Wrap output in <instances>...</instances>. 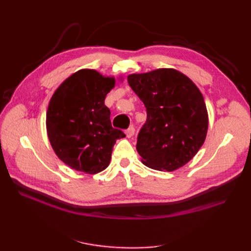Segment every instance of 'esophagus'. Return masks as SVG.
<instances>
[{
  "mask_svg": "<svg viewBox=\"0 0 251 251\" xmlns=\"http://www.w3.org/2000/svg\"><path fill=\"white\" fill-rule=\"evenodd\" d=\"M134 133H135V128H134V126H131L128 127L127 130L126 131V137H127V138H131L132 136L134 135Z\"/></svg>",
  "mask_w": 251,
  "mask_h": 251,
  "instance_id": "34e87169",
  "label": "esophagus"
}]
</instances>
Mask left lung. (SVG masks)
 Instances as JSON below:
<instances>
[{
	"label": "left lung",
	"mask_w": 251,
	"mask_h": 251,
	"mask_svg": "<svg viewBox=\"0 0 251 251\" xmlns=\"http://www.w3.org/2000/svg\"><path fill=\"white\" fill-rule=\"evenodd\" d=\"M127 82L147 109L136 144L142 163L168 172L185 165L207 133L208 116L200 90L175 69L131 74Z\"/></svg>",
	"instance_id": "8db88e82"
}]
</instances>
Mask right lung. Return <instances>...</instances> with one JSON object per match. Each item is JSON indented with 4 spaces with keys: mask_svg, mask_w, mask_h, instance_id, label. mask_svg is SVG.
Masks as SVG:
<instances>
[{
    "mask_svg": "<svg viewBox=\"0 0 251 251\" xmlns=\"http://www.w3.org/2000/svg\"><path fill=\"white\" fill-rule=\"evenodd\" d=\"M115 85L95 70L72 74L51 97L46 126L57 157L71 169L97 174L108 168L113 147L126 134L114 128L104 98Z\"/></svg>",
    "mask_w": 251,
    "mask_h": 251,
    "instance_id": "obj_1",
    "label": "right lung"
}]
</instances>
